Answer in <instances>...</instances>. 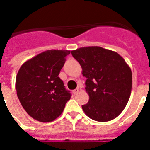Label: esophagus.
Here are the masks:
<instances>
[{
	"label": "esophagus",
	"mask_w": 150,
	"mask_h": 150,
	"mask_svg": "<svg viewBox=\"0 0 150 150\" xmlns=\"http://www.w3.org/2000/svg\"><path fill=\"white\" fill-rule=\"evenodd\" d=\"M79 88H76V89H74V91H73V93H74V95H76V94L78 93V92H79Z\"/></svg>",
	"instance_id": "esophagus-1"
}]
</instances>
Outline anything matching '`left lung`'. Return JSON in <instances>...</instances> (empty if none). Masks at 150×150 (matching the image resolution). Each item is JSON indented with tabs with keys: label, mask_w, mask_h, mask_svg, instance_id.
<instances>
[{
	"label": "left lung",
	"mask_w": 150,
	"mask_h": 150,
	"mask_svg": "<svg viewBox=\"0 0 150 150\" xmlns=\"http://www.w3.org/2000/svg\"><path fill=\"white\" fill-rule=\"evenodd\" d=\"M86 78L85 89L88 102L82 105L85 114L98 122L114 120L125 109L132 88L129 65L117 52L100 46L71 51Z\"/></svg>",
	"instance_id": "obj_1"
}]
</instances>
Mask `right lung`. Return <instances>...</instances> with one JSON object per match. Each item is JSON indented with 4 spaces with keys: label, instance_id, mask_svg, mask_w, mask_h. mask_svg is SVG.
<instances>
[{
    "label": "right lung",
    "instance_id": "obj_1",
    "mask_svg": "<svg viewBox=\"0 0 150 150\" xmlns=\"http://www.w3.org/2000/svg\"><path fill=\"white\" fill-rule=\"evenodd\" d=\"M69 50L43 52L21 66L16 79V90L28 114L41 122H52L63 112L71 93L59 77Z\"/></svg>",
    "mask_w": 150,
    "mask_h": 150
}]
</instances>
